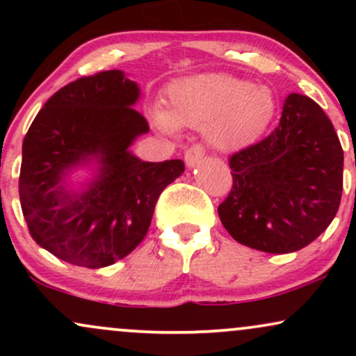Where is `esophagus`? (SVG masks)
<instances>
[{
  "mask_svg": "<svg viewBox=\"0 0 356 356\" xmlns=\"http://www.w3.org/2000/svg\"><path fill=\"white\" fill-rule=\"evenodd\" d=\"M204 155H206L204 147L201 144H194L186 150V154H184V161H186V164L189 167H194L202 161Z\"/></svg>",
  "mask_w": 356,
  "mask_h": 356,
  "instance_id": "esophagus-1",
  "label": "esophagus"
}]
</instances>
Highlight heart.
Returning a JSON list of instances; mask_svg holds the SVG:
<instances>
[{"label":"heart","instance_id":"heart-1","mask_svg":"<svg viewBox=\"0 0 356 356\" xmlns=\"http://www.w3.org/2000/svg\"><path fill=\"white\" fill-rule=\"evenodd\" d=\"M276 102L264 85L224 73H202L174 81L167 108H154L159 129L204 125L207 142L219 150H238L257 140L273 122Z\"/></svg>","mask_w":356,"mask_h":356}]
</instances>
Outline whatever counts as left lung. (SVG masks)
Masks as SVG:
<instances>
[{
  "instance_id": "1",
  "label": "left lung",
  "mask_w": 356,
  "mask_h": 356,
  "mask_svg": "<svg viewBox=\"0 0 356 356\" xmlns=\"http://www.w3.org/2000/svg\"><path fill=\"white\" fill-rule=\"evenodd\" d=\"M232 187L219 204L238 243L286 254L330 226L341 201L343 149L320 105L300 93L284 100L280 125L229 159Z\"/></svg>"
}]
</instances>
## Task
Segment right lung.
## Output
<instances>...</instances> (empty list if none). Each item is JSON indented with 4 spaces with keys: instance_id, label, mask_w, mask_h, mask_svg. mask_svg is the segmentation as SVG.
<instances>
[{
    "instance_id": "right-lung-1",
    "label": "right lung",
    "mask_w": 356,
    "mask_h": 356,
    "mask_svg": "<svg viewBox=\"0 0 356 356\" xmlns=\"http://www.w3.org/2000/svg\"><path fill=\"white\" fill-rule=\"evenodd\" d=\"M140 95L120 70L81 76L43 105L23 140L19 202L31 238L53 256L105 268L136 249L161 192L184 172L179 159L144 162L129 150L149 132ZM95 161L96 179L66 191L67 172Z\"/></svg>"
}]
</instances>
